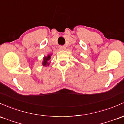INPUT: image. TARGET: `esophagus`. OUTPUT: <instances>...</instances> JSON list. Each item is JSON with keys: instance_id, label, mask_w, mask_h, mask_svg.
<instances>
[{"instance_id": "34e87169", "label": "esophagus", "mask_w": 124, "mask_h": 124, "mask_svg": "<svg viewBox=\"0 0 124 124\" xmlns=\"http://www.w3.org/2000/svg\"><path fill=\"white\" fill-rule=\"evenodd\" d=\"M60 49L62 50H64L66 49V47H65L64 46H60Z\"/></svg>"}]
</instances>
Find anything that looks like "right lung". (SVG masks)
<instances>
[{"mask_svg":"<svg viewBox=\"0 0 124 124\" xmlns=\"http://www.w3.org/2000/svg\"><path fill=\"white\" fill-rule=\"evenodd\" d=\"M50 59V55H48V56L47 57H44V61L43 62V65L44 66H46L47 65H49V63H48V61H49V60Z\"/></svg>","mask_w":124,"mask_h":124,"instance_id":"obj_1","label":"right lung"}]
</instances>
